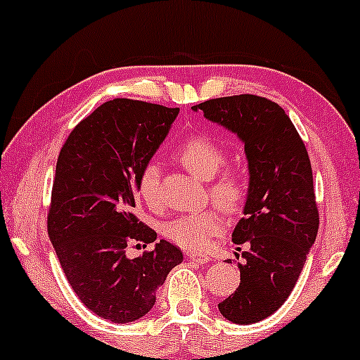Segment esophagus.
<instances>
[{
	"label": "esophagus",
	"instance_id": "esophagus-1",
	"mask_svg": "<svg viewBox=\"0 0 360 360\" xmlns=\"http://www.w3.org/2000/svg\"><path fill=\"white\" fill-rule=\"evenodd\" d=\"M186 259L188 262H193L196 264H207L208 262H210V258L205 255H196V252H189V255H186Z\"/></svg>",
	"mask_w": 360,
	"mask_h": 360
}]
</instances>
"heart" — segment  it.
Wrapping results in <instances>:
<instances>
[{
  "label": "heart",
  "instance_id": "b5f03b06",
  "mask_svg": "<svg viewBox=\"0 0 360 360\" xmlns=\"http://www.w3.org/2000/svg\"><path fill=\"white\" fill-rule=\"evenodd\" d=\"M225 147L207 133L188 135L174 150V157L189 172L201 179H210L208 191L212 198L227 212H238L248 196V181L243 171L227 167L219 171L225 162ZM138 193L148 207L160 205V167L157 162H147L138 176ZM225 229V220L219 210L189 213L165 224L164 236L188 251H205L213 238Z\"/></svg>",
  "mask_w": 360,
  "mask_h": 360
}]
</instances>
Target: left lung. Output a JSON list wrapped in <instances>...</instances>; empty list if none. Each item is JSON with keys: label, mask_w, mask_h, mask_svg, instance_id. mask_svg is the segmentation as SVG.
Masks as SVG:
<instances>
[{"label": "left lung", "mask_w": 360, "mask_h": 360, "mask_svg": "<svg viewBox=\"0 0 360 360\" xmlns=\"http://www.w3.org/2000/svg\"><path fill=\"white\" fill-rule=\"evenodd\" d=\"M193 110H203L244 143L250 188L232 240L246 246V262L238 263L240 283L219 311L229 321L251 325L287 301L316 240L319 213L309 155L285 110L264 97L210 98Z\"/></svg>", "instance_id": "1"}]
</instances>
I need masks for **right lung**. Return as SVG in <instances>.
<instances>
[{
	"label": "right lung",
	"instance_id": "obj_1",
	"mask_svg": "<svg viewBox=\"0 0 360 360\" xmlns=\"http://www.w3.org/2000/svg\"><path fill=\"white\" fill-rule=\"evenodd\" d=\"M177 114V108L114 98L78 122L59 152L49 239L78 299L112 323L147 314L155 290L183 262L179 248L164 239L138 258L126 256L131 244L157 239L135 215L138 176Z\"/></svg>",
	"mask_w": 360,
	"mask_h": 360
}]
</instances>
